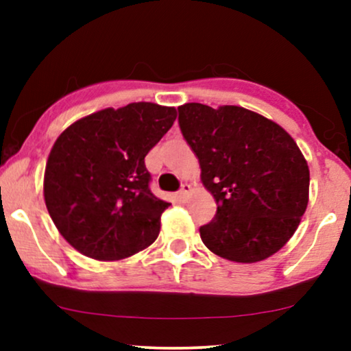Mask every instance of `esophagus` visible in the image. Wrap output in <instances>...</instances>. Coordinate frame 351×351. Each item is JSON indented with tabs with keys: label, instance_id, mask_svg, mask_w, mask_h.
I'll return each instance as SVG.
<instances>
[{
	"label": "esophagus",
	"instance_id": "34e87169",
	"mask_svg": "<svg viewBox=\"0 0 351 351\" xmlns=\"http://www.w3.org/2000/svg\"><path fill=\"white\" fill-rule=\"evenodd\" d=\"M189 193H191V184L184 183L183 186H181L180 191H178V198H180V201H186L188 196H189Z\"/></svg>",
	"mask_w": 351,
	"mask_h": 351
}]
</instances>
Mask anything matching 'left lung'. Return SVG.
<instances>
[{"label": "left lung", "instance_id": "8db88e82", "mask_svg": "<svg viewBox=\"0 0 351 351\" xmlns=\"http://www.w3.org/2000/svg\"><path fill=\"white\" fill-rule=\"evenodd\" d=\"M178 112L201 181L217 204L211 223L199 228L204 245L234 263L267 259L307 209L310 173L300 148L280 125L247 108L191 102Z\"/></svg>", "mask_w": 351, "mask_h": 351}]
</instances>
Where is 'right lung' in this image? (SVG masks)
Masks as SVG:
<instances>
[{
	"label": "right lung",
	"instance_id": "right-lung-1",
	"mask_svg": "<svg viewBox=\"0 0 351 351\" xmlns=\"http://www.w3.org/2000/svg\"><path fill=\"white\" fill-rule=\"evenodd\" d=\"M175 119V107L134 102L84 117L56 140L44 201L56 228L80 254L119 261L158 237L170 203L150 191L145 156Z\"/></svg>",
	"mask_w": 351,
	"mask_h": 351
}]
</instances>
